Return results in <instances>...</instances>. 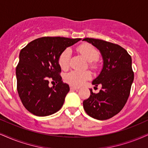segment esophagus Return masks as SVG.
Segmentation results:
<instances>
[{
	"mask_svg": "<svg viewBox=\"0 0 148 148\" xmlns=\"http://www.w3.org/2000/svg\"><path fill=\"white\" fill-rule=\"evenodd\" d=\"M71 89H73V90H77V89H79V87H77V86H71Z\"/></svg>",
	"mask_w": 148,
	"mask_h": 148,
	"instance_id": "34e87169",
	"label": "esophagus"
}]
</instances>
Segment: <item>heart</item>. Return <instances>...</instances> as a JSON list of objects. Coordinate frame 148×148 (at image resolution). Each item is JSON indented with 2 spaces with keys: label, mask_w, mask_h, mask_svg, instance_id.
Here are the masks:
<instances>
[{
  "label": "heart",
  "mask_w": 148,
  "mask_h": 148,
  "mask_svg": "<svg viewBox=\"0 0 148 148\" xmlns=\"http://www.w3.org/2000/svg\"><path fill=\"white\" fill-rule=\"evenodd\" d=\"M77 51L89 62V65L91 68H95L96 64L95 61L99 58V54L98 51L90 45V44L84 43L77 47ZM71 55L70 49H66L61 53L58 58V64L62 69H67L69 65V61ZM91 74L88 71H73L66 75V81L69 84L75 86L82 85L86 80L90 79Z\"/></svg>",
  "instance_id": "obj_1"
}]
</instances>
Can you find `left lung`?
Wrapping results in <instances>:
<instances>
[{
  "instance_id": "obj_1",
  "label": "left lung",
  "mask_w": 148,
  "mask_h": 148,
  "mask_svg": "<svg viewBox=\"0 0 148 148\" xmlns=\"http://www.w3.org/2000/svg\"><path fill=\"white\" fill-rule=\"evenodd\" d=\"M83 40L92 44L101 53L103 69L92 81V84L101 85L98 93H93L83 101L86 112L98 120L108 119L121 111L130 95L134 80L132 58L119 45L99 39L86 38Z\"/></svg>"
}]
</instances>
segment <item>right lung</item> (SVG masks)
Segmentation results:
<instances>
[{
    "label": "right lung",
    "instance_id": "right-lung-1",
    "mask_svg": "<svg viewBox=\"0 0 148 148\" xmlns=\"http://www.w3.org/2000/svg\"><path fill=\"white\" fill-rule=\"evenodd\" d=\"M81 38L42 37L21 49L16 69L17 90L24 106L36 116L54 114L61 108L70 90L60 76V53ZM49 79L56 85L48 86Z\"/></svg>",
    "mask_w": 148,
    "mask_h": 148
}]
</instances>
